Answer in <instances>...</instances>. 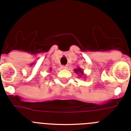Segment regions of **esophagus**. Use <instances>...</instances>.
<instances>
[{"mask_svg": "<svg viewBox=\"0 0 131 131\" xmlns=\"http://www.w3.org/2000/svg\"><path fill=\"white\" fill-rule=\"evenodd\" d=\"M61 69H66L67 66H64V65H61Z\"/></svg>", "mask_w": 131, "mask_h": 131, "instance_id": "obj_1", "label": "esophagus"}]
</instances>
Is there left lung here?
<instances>
[{"label":"left lung","mask_w":131,"mask_h":131,"mask_svg":"<svg viewBox=\"0 0 131 131\" xmlns=\"http://www.w3.org/2000/svg\"><path fill=\"white\" fill-rule=\"evenodd\" d=\"M75 72L76 73H78V74H79V76L80 77L81 75H83V70H81V69H79V68H78V69H75V70H74Z\"/></svg>","instance_id":"1"}]
</instances>
